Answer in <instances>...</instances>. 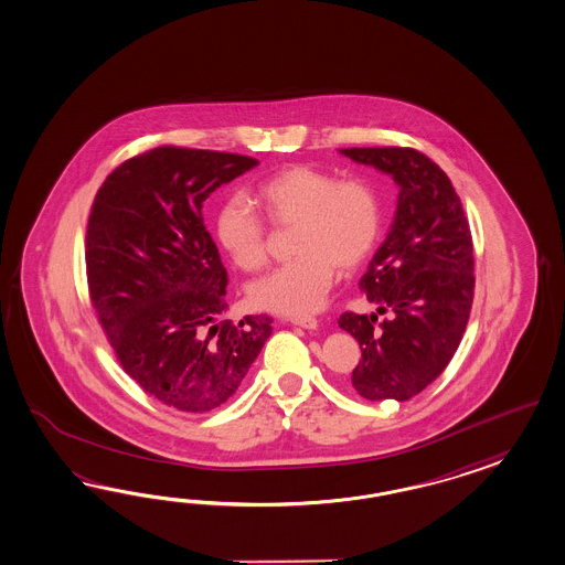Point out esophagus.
Returning a JSON list of instances; mask_svg holds the SVG:
<instances>
[{
  "label": "esophagus",
  "instance_id": "1",
  "mask_svg": "<svg viewBox=\"0 0 565 565\" xmlns=\"http://www.w3.org/2000/svg\"><path fill=\"white\" fill-rule=\"evenodd\" d=\"M290 322L298 324V327H302V329H310V331L319 327V321H317V319H312V317H296V319H290Z\"/></svg>",
  "mask_w": 565,
  "mask_h": 565
}]
</instances>
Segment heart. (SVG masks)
<instances>
[{
    "label": "heart",
    "mask_w": 565,
    "mask_h": 565,
    "mask_svg": "<svg viewBox=\"0 0 565 565\" xmlns=\"http://www.w3.org/2000/svg\"><path fill=\"white\" fill-rule=\"evenodd\" d=\"M255 203L275 228H291L296 259L277 267L250 286L253 305L263 310L305 317L317 312L333 286L335 269H358L381 234V199L362 179H343L294 164L275 172L255 189ZM215 238L230 260L243 271H259L269 259L267 224L241 198L217 210Z\"/></svg>",
    "instance_id": "1"
}]
</instances>
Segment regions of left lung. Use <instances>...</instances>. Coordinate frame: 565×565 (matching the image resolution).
I'll use <instances>...</instances> for the list:
<instances>
[{"instance_id": "left-lung-1", "label": "left lung", "mask_w": 565, "mask_h": 565, "mask_svg": "<svg viewBox=\"0 0 565 565\" xmlns=\"http://www.w3.org/2000/svg\"><path fill=\"white\" fill-rule=\"evenodd\" d=\"M353 162L398 184L397 214L360 279L379 313L343 312L339 327L360 343L351 384L367 401H409L452 360L473 305V238L443 168L413 148H350Z\"/></svg>"}]
</instances>
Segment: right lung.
<instances>
[{"instance_id":"obj_1","label":"right lung","mask_w":565,"mask_h":565,"mask_svg":"<svg viewBox=\"0 0 565 565\" xmlns=\"http://www.w3.org/2000/svg\"><path fill=\"white\" fill-rule=\"evenodd\" d=\"M259 160L153 148L98 189L86 230V274L98 322L122 370L179 412L226 403L271 335V319L220 321L228 274L203 224V201Z\"/></svg>"}]
</instances>
